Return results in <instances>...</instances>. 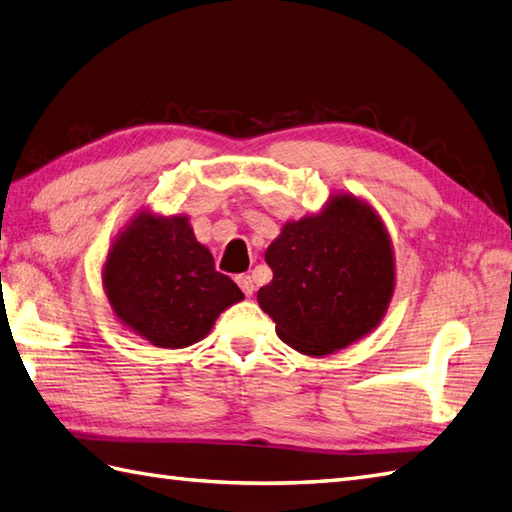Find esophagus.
Returning a JSON list of instances; mask_svg holds the SVG:
<instances>
[{"label":"esophagus","instance_id":"1","mask_svg":"<svg viewBox=\"0 0 512 512\" xmlns=\"http://www.w3.org/2000/svg\"><path fill=\"white\" fill-rule=\"evenodd\" d=\"M236 285L238 287H241V291L247 295V298H249V295H254V280H252V276H247V274H241V276H238L236 278Z\"/></svg>","mask_w":512,"mask_h":512}]
</instances>
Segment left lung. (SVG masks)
Returning a JSON list of instances; mask_svg holds the SVG:
<instances>
[{
    "mask_svg": "<svg viewBox=\"0 0 512 512\" xmlns=\"http://www.w3.org/2000/svg\"><path fill=\"white\" fill-rule=\"evenodd\" d=\"M274 271L258 304L302 355L359 342L383 320L396 287L390 234L368 201L339 192L320 212L287 221L265 252Z\"/></svg>",
    "mask_w": 512,
    "mask_h": 512,
    "instance_id": "left-lung-1",
    "label": "left lung"
}]
</instances>
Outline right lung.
I'll use <instances>...</instances> for the list:
<instances>
[{
    "label": "right lung",
    "mask_w": 512,
    "mask_h": 512,
    "mask_svg": "<svg viewBox=\"0 0 512 512\" xmlns=\"http://www.w3.org/2000/svg\"><path fill=\"white\" fill-rule=\"evenodd\" d=\"M116 320L157 348H186L245 295L214 269L184 214L140 210L122 227L102 265Z\"/></svg>",
    "instance_id": "add662e5"
}]
</instances>
